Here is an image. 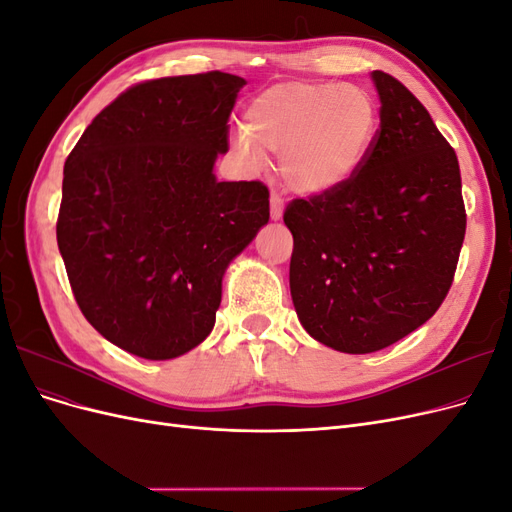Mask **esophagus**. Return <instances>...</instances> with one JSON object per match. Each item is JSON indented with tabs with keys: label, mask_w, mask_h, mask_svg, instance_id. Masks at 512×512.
I'll return each mask as SVG.
<instances>
[{
	"label": "esophagus",
	"mask_w": 512,
	"mask_h": 512,
	"mask_svg": "<svg viewBox=\"0 0 512 512\" xmlns=\"http://www.w3.org/2000/svg\"><path fill=\"white\" fill-rule=\"evenodd\" d=\"M284 215V198L282 194L271 192V220H282Z\"/></svg>",
	"instance_id": "1"
}]
</instances>
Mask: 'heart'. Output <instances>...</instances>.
I'll return each instance as SVG.
<instances>
[{"label": "heart", "instance_id": "heart-1", "mask_svg": "<svg viewBox=\"0 0 512 512\" xmlns=\"http://www.w3.org/2000/svg\"><path fill=\"white\" fill-rule=\"evenodd\" d=\"M378 128L374 98L356 85L280 83L250 104L237 149L254 166L260 149L280 153L292 190L327 194L346 185L367 160Z\"/></svg>", "mask_w": 512, "mask_h": 512}]
</instances>
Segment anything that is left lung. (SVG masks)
<instances>
[{
	"label": "left lung",
	"mask_w": 512,
	"mask_h": 512,
	"mask_svg": "<svg viewBox=\"0 0 512 512\" xmlns=\"http://www.w3.org/2000/svg\"><path fill=\"white\" fill-rule=\"evenodd\" d=\"M380 128L346 185L294 198L290 294L316 342L367 354L438 312L466 237L455 149L408 87L371 72Z\"/></svg>",
	"instance_id": "left-lung-1"
}]
</instances>
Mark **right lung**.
<instances>
[{
  "label": "right lung",
  "mask_w": 512,
  "mask_h": 512,
  "mask_svg": "<svg viewBox=\"0 0 512 512\" xmlns=\"http://www.w3.org/2000/svg\"><path fill=\"white\" fill-rule=\"evenodd\" d=\"M241 76H166L123 91L64 166L57 245L83 316L108 342L175 359L211 333L222 277L269 222L260 181H218Z\"/></svg>",
  "instance_id": "right-lung-1"
}]
</instances>
